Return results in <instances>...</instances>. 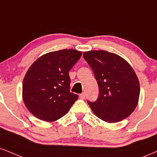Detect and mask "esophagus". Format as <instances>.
<instances>
[{
  "label": "esophagus",
  "instance_id": "esophagus-1",
  "mask_svg": "<svg viewBox=\"0 0 157 157\" xmlns=\"http://www.w3.org/2000/svg\"><path fill=\"white\" fill-rule=\"evenodd\" d=\"M79 98H80L81 99L84 100V98H85V94H84V93H82V94H79Z\"/></svg>",
  "mask_w": 157,
  "mask_h": 157
}]
</instances>
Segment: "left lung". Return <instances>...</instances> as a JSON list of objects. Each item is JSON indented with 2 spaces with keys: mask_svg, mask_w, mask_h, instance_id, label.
Returning <instances> with one entry per match:
<instances>
[{
  "mask_svg": "<svg viewBox=\"0 0 157 157\" xmlns=\"http://www.w3.org/2000/svg\"><path fill=\"white\" fill-rule=\"evenodd\" d=\"M83 55L99 86L98 100L88 101L93 113L108 123L128 117L140 96V83L132 66L117 54L103 50L85 52Z\"/></svg>",
  "mask_w": 157,
  "mask_h": 157,
  "instance_id": "8db88e82",
  "label": "left lung"
}]
</instances>
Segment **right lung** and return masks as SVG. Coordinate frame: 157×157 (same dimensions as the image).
Returning a JSON list of instances; mask_svg holds the SVG:
<instances>
[{"label": "right lung", "mask_w": 157, "mask_h": 157, "mask_svg": "<svg viewBox=\"0 0 157 157\" xmlns=\"http://www.w3.org/2000/svg\"><path fill=\"white\" fill-rule=\"evenodd\" d=\"M82 56L74 49L51 52L30 65L22 83V99L38 119L55 121L66 114L78 98L70 92L69 71Z\"/></svg>", "instance_id": "1"}]
</instances>
